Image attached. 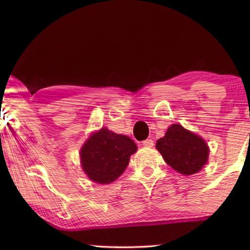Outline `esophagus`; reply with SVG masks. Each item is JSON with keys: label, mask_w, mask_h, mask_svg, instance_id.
Instances as JSON below:
<instances>
[{"label": "esophagus", "mask_w": 250, "mask_h": 250, "mask_svg": "<svg viewBox=\"0 0 250 250\" xmlns=\"http://www.w3.org/2000/svg\"><path fill=\"white\" fill-rule=\"evenodd\" d=\"M142 145L145 146H146V148H152L153 146V141L151 139H146V140H145V141L142 142Z\"/></svg>", "instance_id": "1"}]
</instances>
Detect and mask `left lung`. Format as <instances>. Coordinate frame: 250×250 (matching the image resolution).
<instances>
[{
	"mask_svg": "<svg viewBox=\"0 0 250 250\" xmlns=\"http://www.w3.org/2000/svg\"><path fill=\"white\" fill-rule=\"evenodd\" d=\"M163 158L176 172L192 175L206 165L209 148L203 138L188 131L182 125H170L164 138L156 143Z\"/></svg>",
	"mask_w": 250,
	"mask_h": 250,
	"instance_id": "obj_1",
	"label": "left lung"
}]
</instances>
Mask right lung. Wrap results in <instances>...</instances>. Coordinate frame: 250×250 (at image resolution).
I'll return each instance as SVG.
<instances>
[{
  "mask_svg": "<svg viewBox=\"0 0 250 250\" xmlns=\"http://www.w3.org/2000/svg\"><path fill=\"white\" fill-rule=\"evenodd\" d=\"M138 146L128 136L102 127L86 140L81 149L82 168L95 183L109 184L124 173L129 157Z\"/></svg>",
  "mask_w": 250,
  "mask_h": 250,
  "instance_id": "obj_1",
  "label": "right lung"
}]
</instances>
